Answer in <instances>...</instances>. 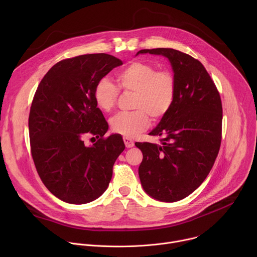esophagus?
Wrapping results in <instances>:
<instances>
[{
    "instance_id": "1",
    "label": "esophagus",
    "mask_w": 257,
    "mask_h": 257,
    "mask_svg": "<svg viewBox=\"0 0 257 257\" xmlns=\"http://www.w3.org/2000/svg\"><path fill=\"white\" fill-rule=\"evenodd\" d=\"M123 140H124V143H125L127 149H131V148H133V146H134V142L130 138L125 136V137H123Z\"/></svg>"
}]
</instances>
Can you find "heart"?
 Segmentation results:
<instances>
[{
	"label": "heart",
	"mask_w": 257,
	"mask_h": 257,
	"mask_svg": "<svg viewBox=\"0 0 257 257\" xmlns=\"http://www.w3.org/2000/svg\"><path fill=\"white\" fill-rule=\"evenodd\" d=\"M119 88L134 92L131 113H119L111 119L114 132L134 137L150 125V118L159 121L167 115L174 102L176 80L170 71H157L151 64L132 62L117 73ZM119 95L118 87L106 78L95 85L93 97L103 112L114 108Z\"/></svg>",
	"instance_id": "obj_1"
}]
</instances>
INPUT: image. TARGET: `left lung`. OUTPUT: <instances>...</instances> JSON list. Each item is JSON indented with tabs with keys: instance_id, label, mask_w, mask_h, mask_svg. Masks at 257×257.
<instances>
[{
	"instance_id": "left-lung-1",
	"label": "left lung",
	"mask_w": 257,
	"mask_h": 257,
	"mask_svg": "<svg viewBox=\"0 0 257 257\" xmlns=\"http://www.w3.org/2000/svg\"><path fill=\"white\" fill-rule=\"evenodd\" d=\"M139 54L167 58L176 80L170 111L150 133L161 136V144L135 143L143 155L138 168L143 190L157 200L175 202L196 190L214 164L222 139V101L198 60L165 48Z\"/></svg>"
}]
</instances>
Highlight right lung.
<instances>
[{
  "mask_svg": "<svg viewBox=\"0 0 257 257\" xmlns=\"http://www.w3.org/2000/svg\"><path fill=\"white\" fill-rule=\"evenodd\" d=\"M123 65L107 54H89L54 65L35 91L28 118L32 159L46 187L59 199L84 204L98 198L125 150L122 136L103 138L108 125L97 107L96 83ZM100 139L91 147L86 135Z\"/></svg>",
  "mask_w": 257,
  "mask_h": 257,
  "instance_id": "add662e5",
  "label": "right lung"
}]
</instances>
